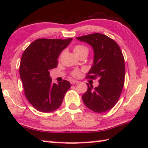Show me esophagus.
<instances>
[{
	"label": "esophagus",
	"instance_id": "obj_1",
	"mask_svg": "<svg viewBox=\"0 0 148 148\" xmlns=\"http://www.w3.org/2000/svg\"><path fill=\"white\" fill-rule=\"evenodd\" d=\"M70 83H71V84H76V83H78L79 82L77 81V80L71 79V80H70Z\"/></svg>",
	"mask_w": 148,
	"mask_h": 148
}]
</instances>
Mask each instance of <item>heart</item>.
<instances>
[{"mask_svg": "<svg viewBox=\"0 0 148 148\" xmlns=\"http://www.w3.org/2000/svg\"><path fill=\"white\" fill-rule=\"evenodd\" d=\"M74 52L77 56V55L79 54V53H83V52L88 53V50L87 47H86L85 46H83V45H77V46L75 47L74 48ZM72 75L75 77H78L80 75V71H78V70L74 71L72 72Z\"/></svg>", "mask_w": 148, "mask_h": 148, "instance_id": "1", "label": "heart"}]
</instances>
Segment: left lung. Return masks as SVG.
I'll return each mask as SVG.
<instances>
[{"mask_svg":"<svg viewBox=\"0 0 148 148\" xmlns=\"http://www.w3.org/2000/svg\"><path fill=\"white\" fill-rule=\"evenodd\" d=\"M76 39L92 47L93 64L87 77L99 78V85L95 88L87 83V90L82 96L83 103L94 112H106L116 103L124 85L125 65L122 51L114 40L101 34Z\"/></svg>","mask_w":148,"mask_h":148,"instance_id":"8db88e82","label":"left lung"}]
</instances>
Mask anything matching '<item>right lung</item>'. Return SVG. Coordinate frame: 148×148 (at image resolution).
I'll return each mask as SVG.
<instances>
[{"instance_id":"right-lung-1","label":"right lung","mask_w":148,"mask_h":148,"mask_svg":"<svg viewBox=\"0 0 148 148\" xmlns=\"http://www.w3.org/2000/svg\"><path fill=\"white\" fill-rule=\"evenodd\" d=\"M72 40L39 39L23 53L20 77L26 98L37 111L50 112L58 109L71 87L66 80L53 83L50 71L58 66L59 56Z\"/></svg>"}]
</instances>
